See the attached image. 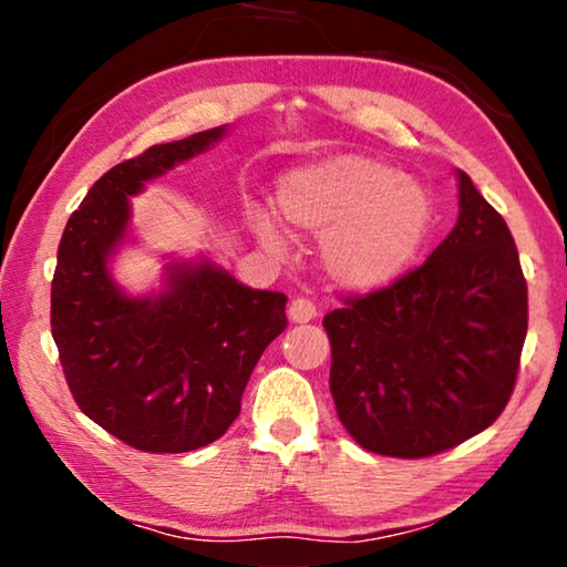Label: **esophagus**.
I'll return each mask as SVG.
<instances>
[{
    "instance_id": "esophagus-1",
    "label": "esophagus",
    "mask_w": 567,
    "mask_h": 567,
    "mask_svg": "<svg viewBox=\"0 0 567 567\" xmlns=\"http://www.w3.org/2000/svg\"><path fill=\"white\" fill-rule=\"evenodd\" d=\"M315 315H318V310H315V305L310 300H305V297H297V300H292L290 307H287V318L297 324L315 320Z\"/></svg>"
}]
</instances>
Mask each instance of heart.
I'll return each mask as SVG.
<instances>
[{
	"label": "heart",
	"instance_id": "1",
	"mask_svg": "<svg viewBox=\"0 0 567 567\" xmlns=\"http://www.w3.org/2000/svg\"><path fill=\"white\" fill-rule=\"evenodd\" d=\"M275 209L295 233L318 237L324 277L358 295L395 285L435 223L433 197L417 179L354 152L287 169L277 179ZM245 219L262 249L285 252L282 229L267 209H247Z\"/></svg>",
	"mask_w": 567,
	"mask_h": 567
}]
</instances>
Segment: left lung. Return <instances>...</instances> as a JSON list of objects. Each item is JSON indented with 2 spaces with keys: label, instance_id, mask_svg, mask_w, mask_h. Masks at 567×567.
<instances>
[{
  "label": "left lung",
  "instance_id": "8db88e82",
  "mask_svg": "<svg viewBox=\"0 0 567 567\" xmlns=\"http://www.w3.org/2000/svg\"><path fill=\"white\" fill-rule=\"evenodd\" d=\"M457 223L427 262L324 315L330 390L354 443L427 457L491 427L515 388L527 285L505 219L465 172Z\"/></svg>",
  "mask_w": 567,
  "mask_h": 567
}]
</instances>
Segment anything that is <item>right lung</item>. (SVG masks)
I'll use <instances>...</instances> for the list:
<instances>
[{
	"instance_id": "add662e5",
	"label": "right lung",
	"mask_w": 567,
	"mask_h": 567,
	"mask_svg": "<svg viewBox=\"0 0 567 567\" xmlns=\"http://www.w3.org/2000/svg\"><path fill=\"white\" fill-rule=\"evenodd\" d=\"M227 124L155 145L94 182L64 227L52 280V338L90 420L145 453H189L227 433L267 344L287 328L282 292L237 282L207 255L162 267L130 295L112 260L130 243L132 197L225 140Z\"/></svg>"
}]
</instances>
